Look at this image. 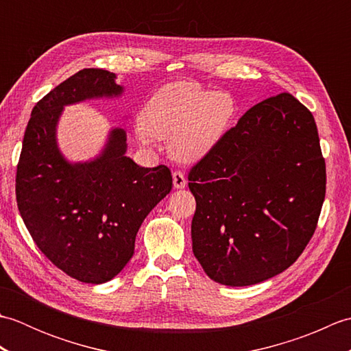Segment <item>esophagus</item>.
<instances>
[{
  "instance_id": "esophagus-1",
  "label": "esophagus",
  "mask_w": 351,
  "mask_h": 351,
  "mask_svg": "<svg viewBox=\"0 0 351 351\" xmlns=\"http://www.w3.org/2000/svg\"><path fill=\"white\" fill-rule=\"evenodd\" d=\"M173 187L175 189H185V185H187V180H185V176H184V173L182 171H180V170H176V171H173Z\"/></svg>"
}]
</instances>
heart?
<instances>
[{"mask_svg": "<svg viewBox=\"0 0 351 351\" xmlns=\"http://www.w3.org/2000/svg\"><path fill=\"white\" fill-rule=\"evenodd\" d=\"M235 113L228 93L213 92L193 81H175L161 87L143 110V125L136 134L141 143L152 137L170 140L176 160L191 162L217 145Z\"/></svg>", "mask_w": 351, "mask_h": 351, "instance_id": "1", "label": "heart"}]
</instances>
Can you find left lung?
I'll list each match as a JSON object with an SVG mask.
<instances>
[{"instance_id": "8db88e82", "label": "left lung", "mask_w": 351, "mask_h": 351, "mask_svg": "<svg viewBox=\"0 0 351 351\" xmlns=\"http://www.w3.org/2000/svg\"><path fill=\"white\" fill-rule=\"evenodd\" d=\"M193 253L205 273L247 287L287 270L315 232L326 162L311 111L279 93L253 106L191 167Z\"/></svg>"}]
</instances>
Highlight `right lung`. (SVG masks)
I'll return each instance as SVG.
<instances>
[{"instance_id": "add662e5", "label": "right lung", "mask_w": 351, "mask_h": 351, "mask_svg": "<svg viewBox=\"0 0 351 351\" xmlns=\"http://www.w3.org/2000/svg\"><path fill=\"white\" fill-rule=\"evenodd\" d=\"M113 72L83 69L36 104L22 141L16 202L37 247L57 268L86 283L108 282L134 255L136 235L171 190L166 166L140 167L126 156V132L110 131L92 161L69 162L57 146L64 106L121 96Z\"/></svg>"}]
</instances>
